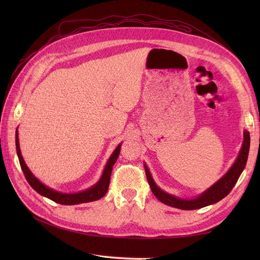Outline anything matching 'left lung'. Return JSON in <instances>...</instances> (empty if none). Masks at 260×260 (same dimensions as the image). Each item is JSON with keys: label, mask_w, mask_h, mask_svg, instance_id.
<instances>
[{"label": "left lung", "mask_w": 260, "mask_h": 260, "mask_svg": "<svg viewBox=\"0 0 260 260\" xmlns=\"http://www.w3.org/2000/svg\"><path fill=\"white\" fill-rule=\"evenodd\" d=\"M249 144H250V137L248 131H244V140L241 147V151L238 155V158L235 159L234 164L231 168L228 170L225 174L220 178L217 182H215L207 190L201 193L194 199H181L176 195H172L170 193L165 192L164 190L155 183V181L151 175L148 167L144 165L146 178L148 181V184L151 186V190L153 194L156 196L157 200H159L165 205H168L175 208L183 209V210H192V209H199L203 208L212 204L218 203L224 199L225 196L231 192L233 186L239 180L242 171L246 166L248 152H249Z\"/></svg>", "instance_id": "8db88e82"}]
</instances>
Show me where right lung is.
Here are the masks:
<instances>
[{"label":"right lung","mask_w":260,"mask_h":260,"mask_svg":"<svg viewBox=\"0 0 260 260\" xmlns=\"http://www.w3.org/2000/svg\"><path fill=\"white\" fill-rule=\"evenodd\" d=\"M120 147H121V143L115 148V151L113 152L111 157L108 158V160L105 165V168L103 170V174H102L100 180L95 184L92 185L89 188H86V190L77 192V193H61L56 190H53V188L49 187L48 185L43 184L41 181L39 180L32 174V172L30 171L25 160H23V158H22L20 147H19L18 130H16V151H17L20 167L22 169L23 175H25V177L28 181V183L31 185V187H32L35 191H37L40 195L52 200L55 203L61 204V205H76V204L89 203V202H93V201H98L101 198H103L108 190L109 180H111L113 166L115 165L118 156H119Z\"/></svg>","instance_id":"1"}]
</instances>
